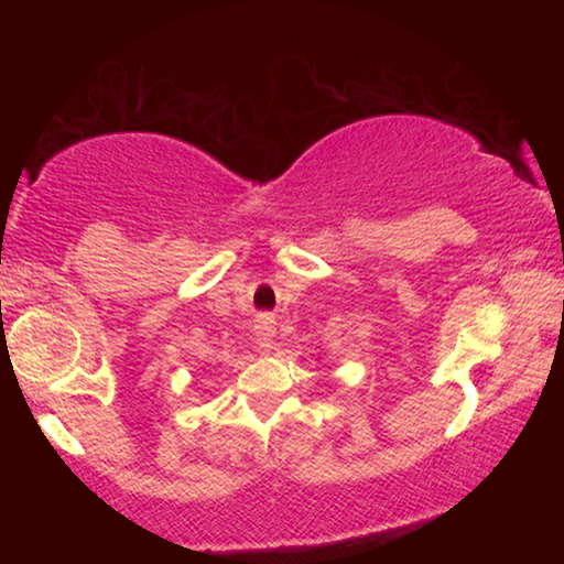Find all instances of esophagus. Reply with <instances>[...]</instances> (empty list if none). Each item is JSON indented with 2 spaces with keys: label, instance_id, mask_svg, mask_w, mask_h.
I'll return each mask as SVG.
<instances>
[{
  "label": "esophagus",
  "instance_id": "obj_1",
  "mask_svg": "<svg viewBox=\"0 0 564 564\" xmlns=\"http://www.w3.org/2000/svg\"><path fill=\"white\" fill-rule=\"evenodd\" d=\"M253 336H256V346L259 350L269 352L275 346V326L271 318H259V323L253 326Z\"/></svg>",
  "mask_w": 564,
  "mask_h": 564
}]
</instances>
